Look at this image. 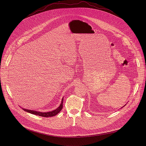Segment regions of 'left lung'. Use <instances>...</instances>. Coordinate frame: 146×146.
Returning a JSON list of instances; mask_svg holds the SVG:
<instances>
[{"instance_id": "1", "label": "left lung", "mask_w": 146, "mask_h": 146, "mask_svg": "<svg viewBox=\"0 0 146 146\" xmlns=\"http://www.w3.org/2000/svg\"><path fill=\"white\" fill-rule=\"evenodd\" d=\"M124 106H125V105H124Z\"/></svg>"}]
</instances>
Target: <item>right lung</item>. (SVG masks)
<instances>
[{"mask_svg":"<svg viewBox=\"0 0 146 146\" xmlns=\"http://www.w3.org/2000/svg\"><path fill=\"white\" fill-rule=\"evenodd\" d=\"M63 99H62V101H61V103L60 104V105L59 106V107L54 110L52 111L51 112H38L36 111H33V110H27V109H23L25 111L28 112L29 113H31L32 114H34L36 115H38V116H41V117H53L56 115L57 114H58L61 110H62L63 108Z\"/></svg>","mask_w":146,"mask_h":146,"instance_id":"obj_1","label":"right lung"}]
</instances>
